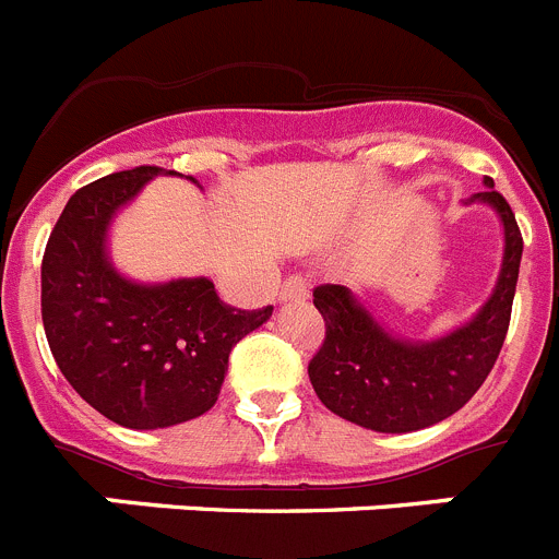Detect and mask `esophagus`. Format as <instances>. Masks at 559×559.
Returning a JSON list of instances; mask_svg holds the SVG:
<instances>
[{"label":"esophagus","mask_w":559,"mask_h":559,"mask_svg":"<svg viewBox=\"0 0 559 559\" xmlns=\"http://www.w3.org/2000/svg\"><path fill=\"white\" fill-rule=\"evenodd\" d=\"M302 299H308V283L302 276H288L280 290V302H302Z\"/></svg>","instance_id":"1"}]
</instances>
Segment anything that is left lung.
<instances>
[{"label": "left lung", "instance_id": "obj_1", "mask_svg": "<svg viewBox=\"0 0 559 559\" xmlns=\"http://www.w3.org/2000/svg\"><path fill=\"white\" fill-rule=\"evenodd\" d=\"M464 204L490 206L503 226L496 288L464 324L437 338H403L386 330L347 285H322L313 305L328 324L308 374L324 406L380 433L437 426L478 392L510 328L523 237L510 204L484 176V192Z\"/></svg>", "mask_w": 559, "mask_h": 559}]
</instances>
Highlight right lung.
I'll return each mask as SVG.
<instances>
[{
  "label": "right lung",
  "instance_id": "right-lung-1",
  "mask_svg": "<svg viewBox=\"0 0 559 559\" xmlns=\"http://www.w3.org/2000/svg\"><path fill=\"white\" fill-rule=\"evenodd\" d=\"M156 176L176 173L145 165L78 190L41 263L44 333L58 369L88 406L133 431L210 412L231 347L274 313L229 308L206 276L136 283L114 265V218Z\"/></svg>",
  "mask_w": 559,
  "mask_h": 559
}]
</instances>
